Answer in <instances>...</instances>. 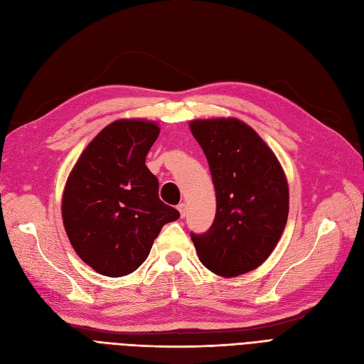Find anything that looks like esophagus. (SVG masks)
Wrapping results in <instances>:
<instances>
[{
    "label": "esophagus",
    "instance_id": "1",
    "mask_svg": "<svg viewBox=\"0 0 364 364\" xmlns=\"http://www.w3.org/2000/svg\"><path fill=\"white\" fill-rule=\"evenodd\" d=\"M178 209H179V212H181V217L183 218V217L186 215V205H185V203H179V205H178Z\"/></svg>",
    "mask_w": 364,
    "mask_h": 364
}]
</instances>
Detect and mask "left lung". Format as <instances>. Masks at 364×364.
Here are the masks:
<instances>
[{"label": "left lung", "mask_w": 364, "mask_h": 364, "mask_svg": "<svg viewBox=\"0 0 364 364\" xmlns=\"http://www.w3.org/2000/svg\"><path fill=\"white\" fill-rule=\"evenodd\" d=\"M215 186V220L191 240L200 262L223 277L262 265L277 245L289 214V188L280 162L237 119L193 120Z\"/></svg>", "instance_id": "left-lung-1"}]
</instances>
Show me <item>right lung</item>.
I'll list each match as a JSON object with an SVG mask.
<instances>
[{"mask_svg": "<svg viewBox=\"0 0 364 364\" xmlns=\"http://www.w3.org/2000/svg\"><path fill=\"white\" fill-rule=\"evenodd\" d=\"M159 128L117 120L99 132L75 164L63 194V223L77 255L96 272L122 277L147 259L162 225L179 210L158 196L146 167Z\"/></svg>", "mask_w": 364, "mask_h": 364, "instance_id": "add662e5", "label": "right lung"}]
</instances>
